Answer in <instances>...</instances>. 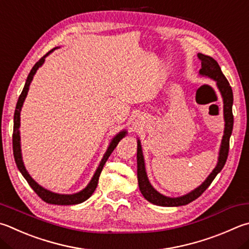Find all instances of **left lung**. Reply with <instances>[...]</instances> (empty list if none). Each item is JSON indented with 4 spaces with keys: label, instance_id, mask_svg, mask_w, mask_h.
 Returning <instances> with one entry per match:
<instances>
[{
    "label": "left lung",
    "instance_id": "1",
    "mask_svg": "<svg viewBox=\"0 0 249 249\" xmlns=\"http://www.w3.org/2000/svg\"><path fill=\"white\" fill-rule=\"evenodd\" d=\"M198 57L201 61V69L199 70V75L203 77H208L216 83V87H218L219 91L221 93L223 100V116H224V132L223 137L221 140V146L219 150V157H218V163H216L215 168L212 170L211 173L208 175V178L203 180V183L199 185L197 188L193 189L186 195L179 196V197H168L160 194L157 189L153 188L152 185L149 182V178L147 176L146 166H144V159L142 155V149L140 140H137V178H138V185L140 193L146 199L153 203V205L161 206V207H178V206H185L188 205L189 202L197 199L201 194L206 191V189L210 186L212 180L218 173H220L221 170L227 162L228 155H229V147H230V137H231L232 130H233V91L231 86H230L228 79L225 78L222 71H221L220 66L214 58L211 56L205 55V54L199 53Z\"/></svg>",
    "mask_w": 249,
    "mask_h": 249
}]
</instances>
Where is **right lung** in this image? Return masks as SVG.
I'll use <instances>...</instances> for the list:
<instances>
[{
    "mask_svg": "<svg viewBox=\"0 0 249 249\" xmlns=\"http://www.w3.org/2000/svg\"><path fill=\"white\" fill-rule=\"evenodd\" d=\"M58 49V47L52 49L51 51H49L46 55L42 56L40 60L36 63L34 65L33 70L30 71V73L28 75V77L26 79V84L25 87L22 89V91L20 93L19 98H18L17 105H16V110L14 113V129H13V151H14V158H15V162L18 170H19L20 173L24 176L25 179L28 182V184L30 185V187L34 189L35 193L41 198L43 201H46L48 203H52V205H65V206H70V205H77V203H81L88 199V198L92 195L94 189L97 188L98 185V180H99V176L101 174V171L105 166L107 160L109 159V157L111 153L114 150V148L117 146L120 140L126 136L127 134V130H121L120 133H117L114 137L112 138L111 142L107 147V151L105 155H103L102 159L99 163L98 168L94 172L93 176L90 179V182L88 183L87 186H86L84 189H81L80 192L75 193V194H57V193H53L49 189L42 187L41 185H39L36 180L31 178L30 174L28 173V171L26 170L24 161H22V156H21V147H20V133H19V127H20V111L22 105H24L25 99L27 97V93H28L29 90V86L31 84V81L34 79L35 74L37 73V71L43 65L44 61H46V57L49 55L50 53H52L54 50Z\"/></svg>",
    "mask_w": 249,
    "mask_h": 249,
    "instance_id": "1",
    "label": "right lung"
}]
</instances>
